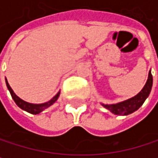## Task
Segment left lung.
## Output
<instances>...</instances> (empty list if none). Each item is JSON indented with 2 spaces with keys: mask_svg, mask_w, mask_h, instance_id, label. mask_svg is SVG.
Masks as SVG:
<instances>
[{
  "mask_svg": "<svg viewBox=\"0 0 158 158\" xmlns=\"http://www.w3.org/2000/svg\"><path fill=\"white\" fill-rule=\"evenodd\" d=\"M152 85H153V77L151 71H149L147 81L143 86L142 90L137 95H135V97L129 100H126L124 102L116 104H102V106L116 115H128L138 110L142 106L143 103L150 94Z\"/></svg>",
  "mask_w": 158,
  "mask_h": 158,
  "instance_id": "obj_1",
  "label": "left lung"
}]
</instances>
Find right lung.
Instances as JSON below:
<instances>
[{
  "instance_id": "obj_1",
  "label": "right lung",
  "mask_w": 158,
  "mask_h": 158,
  "mask_svg": "<svg viewBox=\"0 0 158 158\" xmlns=\"http://www.w3.org/2000/svg\"><path fill=\"white\" fill-rule=\"evenodd\" d=\"M5 80H6L7 88H8V89H9V91H10L11 95H12V98L14 99L15 102L17 104V106H18V107H20L22 110H25V111H27V112H29V113H32V114H38V113H40L41 111H43L44 110H46V109L48 108L49 106H51L53 103H55V102H56V101L57 100V98L59 97V94H60V91H58L55 97H53L49 102H45V103H41V104L29 103V102H24V101H23L22 99H20V98L16 95L15 93L14 92V90L12 89V88L10 87V85H9V83H8L7 79H5Z\"/></svg>"
}]
</instances>
